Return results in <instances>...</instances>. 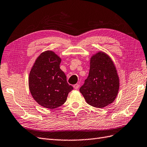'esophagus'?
I'll return each mask as SVG.
<instances>
[{
  "instance_id": "esophagus-1",
  "label": "esophagus",
  "mask_w": 147,
  "mask_h": 147,
  "mask_svg": "<svg viewBox=\"0 0 147 147\" xmlns=\"http://www.w3.org/2000/svg\"><path fill=\"white\" fill-rule=\"evenodd\" d=\"M79 87H80V85H79V84H75V85H74V89H75V90L78 89Z\"/></svg>"
}]
</instances>
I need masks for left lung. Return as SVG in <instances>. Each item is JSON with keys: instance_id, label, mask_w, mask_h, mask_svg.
Wrapping results in <instances>:
<instances>
[{"instance_id": "8db88e82", "label": "left lung", "mask_w": 147, "mask_h": 147, "mask_svg": "<svg viewBox=\"0 0 147 147\" xmlns=\"http://www.w3.org/2000/svg\"><path fill=\"white\" fill-rule=\"evenodd\" d=\"M119 88V78L108 54L98 52L90 59L88 77L80 92L88 105L102 108L115 100Z\"/></svg>"}]
</instances>
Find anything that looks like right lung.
Returning <instances> with one entry per match:
<instances>
[{
  "label": "right lung",
  "instance_id": "obj_1",
  "mask_svg": "<svg viewBox=\"0 0 147 147\" xmlns=\"http://www.w3.org/2000/svg\"><path fill=\"white\" fill-rule=\"evenodd\" d=\"M61 59L53 51H47L36 59L29 75V88L39 105L55 109L66 101L73 87L60 69Z\"/></svg>",
  "mask_w": 147,
  "mask_h": 147
}]
</instances>
